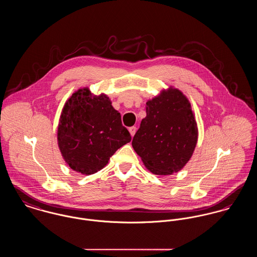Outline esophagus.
<instances>
[{
    "instance_id": "34e87169",
    "label": "esophagus",
    "mask_w": 257,
    "mask_h": 257,
    "mask_svg": "<svg viewBox=\"0 0 257 257\" xmlns=\"http://www.w3.org/2000/svg\"><path fill=\"white\" fill-rule=\"evenodd\" d=\"M128 131H130V134H131V136H132V137H134V136L136 135V132H137V127H136V126H132V127H130V128H128Z\"/></svg>"
}]
</instances>
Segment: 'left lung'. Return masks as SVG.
Here are the masks:
<instances>
[{
  "label": "left lung",
  "mask_w": 257,
  "mask_h": 257,
  "mask_svg": "<svg viewBox=\"0 0 257 257\" xmlns=\"http://www.w3.org/2000/svg\"><path fill=\"white\" fill-rule=\"evenodd\" d=\"M198 128L190 102L170 86L146 102V117L133 140V147L154 175L181 171L191 158Z\"/></svg>",
  "instance_id": "obj_1"
}]
</instances>
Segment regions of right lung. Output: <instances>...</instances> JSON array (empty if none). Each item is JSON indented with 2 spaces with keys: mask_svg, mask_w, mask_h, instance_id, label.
I'll use <instances>...</instances> for the list:
<instances>
[{
  "mask_svg": "<svg viewBox=\"0 0 257 257\" xmlns=\"http://www.w3.org/2000/svg\"><path fill=\"white\" fill-rule=\"evenodd\" d=\"M57 139L70 169L92 175L102 170L132 137L121 124L120 114L106 94L95 95L88 87L74 91L62 110Z\"/></svg>",
  "mask_w": 257,
  "mask_h": 257,
  "instance_id": "1",
  "label": "right lung"
}]
</instances>
